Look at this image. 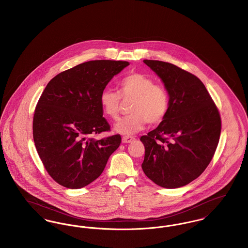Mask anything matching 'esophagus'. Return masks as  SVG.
I'll use <instances>...</instances> for the list:
<instances>
[{
  "label": "esophagus",
  "mask_w": 248,
  "mask_h": 248,
  "mask_svg": "<svg viewBox=\"0 0 248 248\" xmlns=\"http://www.w3.org/2000/svg\"><path fill=\"white\" fill-rule=\"evenodd\" d=\"M136 139L132 136H124L123 137V142L124 143H131Z\"/></svg>",
  "instance_id": "esophagus-1"
}]
</instances>
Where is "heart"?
Masks as SVG:
<instances>
[{
	"label": "heart",
	"mask_w": 248,
	"mask_h": 248,
	"mask_svg": "<svg viewBox=\"0 0 248 248\" xmlns=\"http://www.w3.org/2000/svg\"><path fill=\"white\" fill-rule=\"evenodd\" d=\"M122 98L132 100L129 115L120 120L115 131L133 135L144 128L147 123L158 124L166 118L170 108V93L167 88L155 83L154 78L141 73L125 76L119 82V93L110 89L103 90L99 96L102 112L111 120H118Z\"/></svg>",
	"instance_id": "obj_1"
}]
</instances>
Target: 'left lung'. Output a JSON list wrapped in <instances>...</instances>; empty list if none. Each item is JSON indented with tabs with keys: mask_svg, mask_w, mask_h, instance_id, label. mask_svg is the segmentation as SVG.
<instances>
[{
	"mask_svg": "<svg viewBox=\"0 0 248 248\" xmlns=\"http://www.w3.org/2000/svg\"><path fill=\"white\" fill-rule=\"evenodd\" d=\"M170 93L166 118L140 138L145 147L141 168L157 186L177 188L202 174L218 145L221 117L202 81L172 63L144 60Z\"/></svg>",
	"mask_w": 248,
	"mask_h": 248,
	"instance_id": "obj_1",
	"label": "left lung"
}]
</instances>
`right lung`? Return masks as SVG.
<instances>
[{
	"instance_id": "add662e5",
	"label": "right lung",
	"mask_w": 248,
	"mask_h": 248,
	"mask_svg": "<svg viewBox=\"0 0 248 248\" xmlns=\"http://www.w3.org/2000/svg\"><path fill=\"white\" fill-rule=\"evenodd\" d=\"M129 65L112 60L89 61L55 76L34 109L32 135L38 155L59 185L81 188L97 179L121 136L95 140L110 131L99 96L110 79Z\"/></svg>"
}]
</instances>
